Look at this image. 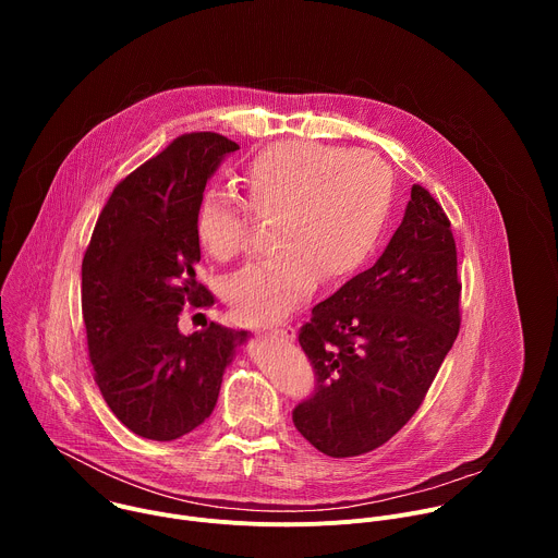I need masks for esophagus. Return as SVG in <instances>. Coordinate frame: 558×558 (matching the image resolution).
I'll list each match as a JSON object with an SVG mask.
<instances>
[{
    "mask_svg": "<svg viewBox=\"0 0 558 558\" xmlns=\"http://www.w3.org/2000/svg\"><path fill=\"white\" fill-rule=\"evenodd\" d=\"M271 338H278V340H293L295 338V331L291 327H282V329H271L269 331Z\"/></svg>",
    "mask_w": 558,
    "mask_h": 558,
    "instance_id": "1",
    "label": "esophagus"
}]
</instances>
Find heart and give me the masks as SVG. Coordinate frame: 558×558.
Returning a JSON list of instances; mask_svg holds the SVG:
<instances>
[{"label": "heart", "instance_id": "1", "mask_svg": "<svg viewBox=\"0 0 558 558\" xmlns=\"http://www.w3.org/2000/svg\"><path fill=\"white\" fill-rule=\"evenodd\" d=\"M247 207L229 192L209 190L198 201L194 233L214 260L243 254L250 213L271 218L260 263L235 271L225 298L252 325L287 317L313 289L338 284L375 252L392 203V177L381 158L311 141H280L260 149L245 170Z\"/></svg>", "mask_w": 558, "mask_h": 558}]
</instances>
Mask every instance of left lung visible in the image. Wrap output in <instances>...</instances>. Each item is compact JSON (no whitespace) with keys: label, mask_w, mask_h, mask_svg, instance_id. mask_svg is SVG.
I'll return each instance as SVG.
<instances>
[{"label":"left lung","mask_w":558,"mask_h":558,"mask_svg":"<svg viewBox=\"0 0 558 558\" xmlns=\"http://www.w3.org/2000/svg\"><path fill=\"white\" fill-rule=\"evenodd\" d=\"M457 247L441 205L411 187L402 225L377 263L315 304L298 336L317 392L293 411L329 457L364 454L420 409L459 333Z\"/></svg>","instance_id":"left-lung-1"}]
</instances>
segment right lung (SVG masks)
Here are the masks:
<instances>
[{"instance_id": "add662e5", "label": "right lung", "mask_w": 558, "mask_h": 558, "mask_svg": "<svg viewBox=\"0 0 558 558\" xmlns=\"http://www.w3.org/2000/svg\"><path fill=\"white\" fill-rule=\"evenodd\" d=\"M238 145L214 132L177 138L121 181L82 265V308L104 400L134 435L172 441L214 411L225 368L247 331L211 323L181 333L185 302L214 304L196 280L194 214Z\"/></svg>"}]
</instances>
